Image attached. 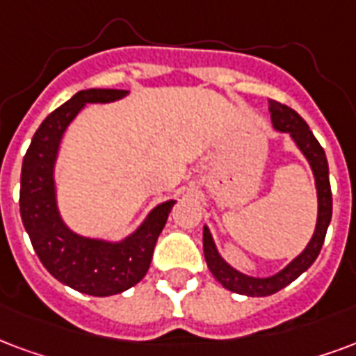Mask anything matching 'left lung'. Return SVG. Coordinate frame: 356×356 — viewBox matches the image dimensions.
Here are the masks:
<instances>
[{"label":"left lung","mask_w":356,"mask_h":356,"mask_svg":"<svg viewBox=\"0 0 356 356\" xmlns=\"http://www.w3.org/2000/svg\"><path fill=\"white\" fill-rule=\"evenodd\" d=\"M268 109L272 115L273 128L291 136L294 145L298 147L312 168L315 191H317V225H315V232H313L309 243L305 245L304 251L300 252L296 259H292L283 270H279L270 277H252V275L239 272L234 266L228 264L220 257L217 245L213 241L211 230L204 226V254L209 272L225 289L236 292V294H243V296H270V294H275L281 289H285L286 285H291L294 279H298L318 257L321 247L325 243L330 218H332V192H330V179H328V162H326L323 147L318 145L304 118L296 111H292L291 107L270 99Z\"/></svg>","instance_id":"1"}]
</instances>
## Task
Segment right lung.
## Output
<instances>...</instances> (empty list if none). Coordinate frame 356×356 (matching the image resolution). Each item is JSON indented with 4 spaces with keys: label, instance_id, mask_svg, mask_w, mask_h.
<instances>
[{
    "label": "right lung",
    "instance_id": "right-lung-1",
    "mask_svg": "<svg viewBox=\"0 0 356 356\" xmlns=\"http://www.w3.org/2000/svg\"><path fill=\"white\" fill-rule=\"evenodd\" d=\"M130 94L88 88L52 111L39 126L20 173V217L39 260L60 283L90 296H113L138 285L175 200L152 207L143 222L122 239L88 238L73 232L60 215L56 194L58 152L67 126L86 104H111Z\"/></svg>",
    "mask_w": 356,
    "mask_h": 356
}]
</instances>
